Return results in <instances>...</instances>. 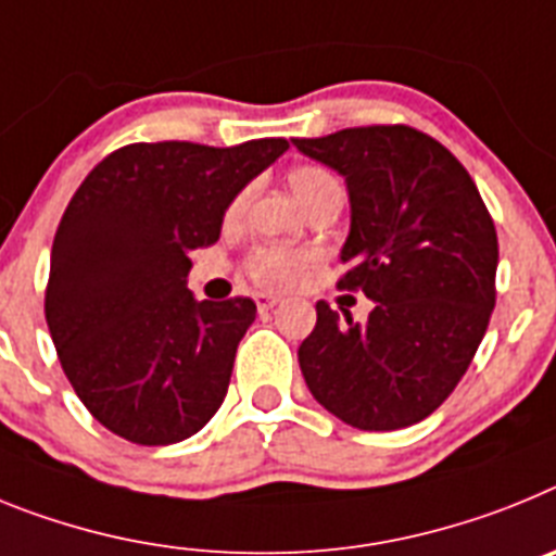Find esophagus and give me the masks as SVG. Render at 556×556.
<instances>
[{
    "label": "esophagus",
    "instance_id": "34e87169",
    "mask_svg": "<svg viewBox=\"0 0 556 556\" xmlns=\"http://www.w3.org/2000/svg\"><path fill=\"white\" fill-rule=\"evenodd\" d=\"M254 302H257L260 311H274V307H277L282 299L274 296V293H257V296H254Z\"/></svg>",
    "mask_w": 556,
    "mask_h": 556
}]
</instances>
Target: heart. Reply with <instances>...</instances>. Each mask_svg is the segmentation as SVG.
Masks as SVG:
<instances>
[{"instance_id":"b5f03b06","label":"heart","mask_w":556,"mask_h":556,"mask_svg":"<svg viewBox=\"0 0 556 556\" xmlns=\"http://www.w3.org/2000/svg\"><path fill=\"white\" fill-rule=\"evenodd\" d=\"M288 185L305 210L321 204V201H344V187H341L338 176L321 164H296L288 173ZM245 204H249V190H240L226 206V220L235 224L245 212ZM305 265L307 257L299 251L263 245L249 257V274L268 288H291L305 274Z\"/></svg>"}]
</instances>
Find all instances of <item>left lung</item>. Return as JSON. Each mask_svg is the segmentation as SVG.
I'll use <instances>...</instances> for the list:
<instances>
[{
	"label": "left lung",
	"instance_id": "left-lung-1",
	"mask_svg": "<svg viewBox=\"0 0 556 556\" xmlns=\"http://www.w3.org/2000/svg\"><path fill=\"white\" fill-rule=\"evenodd\" d=\"M344 176L350 235L341 288L375 302L364 325L316 305L299 346L313 397L361 431H397L445 403L495 307L498 235L456 156L408 125L291 139Z\"/></svg>",
	"mask_w": 556,
	"mask_h": 556
}]
</instances>
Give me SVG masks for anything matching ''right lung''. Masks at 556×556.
Masks as SVG:
<instances>
[{"instance_id": "obj_1", "label": "right lung", "mask_w": 556, "mask_h": 556, "mask_svg": "<svg viewBox=\"0 0 556 556\" xmlns=\"http://www.w3.org/2000/svg\"><path fill=\"white\" fill-rule=\"evenodd\" d=\"M285 151V139L125 144L72 195L52 243L47 327L75 394L111 433L173 445L220 408L257 305L198 302L190 251L220 238L231 198Z\"/></svg>"}]
</instances>
